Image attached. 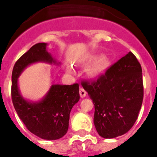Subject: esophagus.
Returning <instances> with one entry per match:
<instances>
[{
  "instance_id": "esophagus-1",
  "label": "esophagus",
  "mask_w": 157,
  "mask_h": 157,
  "mask_svg": "<svg viewBox=\"0 0 157 157\" xmlns=\"http://www.w3.org/2000/svg\"><path fill=\"white\" fill-rule=\"evenodd\" d=\"M86 94H87V92L82 87H81V88H80V95H81V98L86 97Z\"/></svg>"
}]
</instances>
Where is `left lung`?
Instances as JSON below:
<instances>
[{"label":"left lung","mask_w":157,"mask_h":157,"mask_svg":"<svg viewBox=\"0 0 157 157\" xmlns=\"http://www.w3.org/2000/svg\"><path fill=\"white\" fill-rule=\"evenodd\" d=\"M142 71L129 52L95 80L81 82L94 105V124L100 137H118L133 126L143 100Z\"/></svg>","instance_id":"left-lung-1"}]
</instances>
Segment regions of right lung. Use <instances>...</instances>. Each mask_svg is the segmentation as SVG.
<instances>
[{
    "label": "right lung",
    "instance_id": "1",
    "mask_svg": "<svg viewBox=\"0 0 157 157\" xmlns=\"http://www.w3.org/2000/svg\"><path fill=\"white\" fill-rule=\"evenodd\" d=\"M47 44H36L15 63L12 71L11 98L18 116L29 131L40 138L57 140L67 132L71 109L80 100L79 85H52L44 98L30 102L21 96L18 77L28 66L44 62L57 64L46 50Z\"/></svg>",
    "mask_w": 157,
    "mask_h": 157
}]
</instances>
